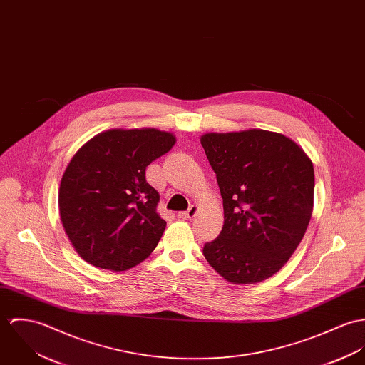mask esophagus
<instances>
[{"instance_id":"34e87169","label":"esophagus","mask_w":365,"mask_h":365,"mask_svg":"<svg viewBox=\"0 0 365 365\" xmlns=\"http://www.w3.org/2000/svg\"><path fill=\"white\" fill-rule=\"evenodd\" d=\"M197 210H199V207H197V205H190L187 211L179 212V214H178V217H179V218H185V220H187V218H193V217L197 214Z\"/></svg>"}]
</instances>
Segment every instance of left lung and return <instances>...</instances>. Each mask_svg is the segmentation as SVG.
<instances>
[{
  "label": "left lung",
  "mask_w": 365,
  "mask_h": 365,
  "mask_svg": "<svg viewBox=\"0 0 365 365\" xmlns=\"http://www.w3.org/2000/svg\"><path fill=\"white\" fill-rule=\"evenodd\" d=\"M224 204L220 235L202 255L227 282L260 283L291 257L308 228L314 165L280 133L245 130L200 138Z\"/></svg>",
  "instance_id": "8db88e82"
}]
</instances>
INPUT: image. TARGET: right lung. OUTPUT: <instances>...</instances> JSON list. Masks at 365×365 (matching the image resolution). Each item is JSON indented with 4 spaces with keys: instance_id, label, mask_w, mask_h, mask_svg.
Returning a JSON list of instances; mask_svg holds the SVG:
<instances>
[{
    "instance_id": "obj_1",
    "label": "right lung",
    "mask_w": 365,
    "mask_h": 365,
    "mask_svg": "<svg viewBox=\"0 0 365 365\" xmlns=\"http://www.w3.org/2000/svg\"><path fill=\"white\" fill-rule=\"evenodd\" d=\"M176 138L157 128L103 131L77 151L60 183L66 234L89 264L123 272L155 249L166 227L158 192L145 180L150 163Z\"/></svg>"
}]
</instances>
